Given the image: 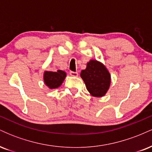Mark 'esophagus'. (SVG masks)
Returning <instances> with one entry per match:
<instances>
[{
    "instance_id": "esophagus-1",
    "label": "esophagus",
    "mask_w": 152,
    "mask_h": 152,
    "mask_svg": "<svg viewBox=\"0 0 152 152\" xmlns=\"http://www.w3.org/2000/svg\"><path fill=\"white\" fill-rule=\"evenodd\" d=\"M70 75L71 76H74V77H76L78 76V72H74V71H70Z\"/></svg>"
}]
</instances>
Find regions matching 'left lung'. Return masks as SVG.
Returning a JSON list of instances; mask_svg holds the SVG:
<instances>
[{"label": "left lung", "mask_w": 152, "mask_h": 152, "mask_svg": "<svg viewBox=\"0 0 152 152\" xmlns=\"http://www.w3.org/2000/svg\"><path fill=\"white\" fill-rule=\"evenodd\" d=\"M81 77L88 92L96 97L105 95L111 83V76L106 68L95 60H91L87 64L86 69L81 71Z\"/></svg>", "instance_id": "8db88e82"}]
</instances>
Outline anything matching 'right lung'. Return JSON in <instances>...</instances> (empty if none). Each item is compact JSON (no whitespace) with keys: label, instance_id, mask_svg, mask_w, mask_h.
<instances>
[{"label":"right lung","instance_id":"1","mask_svg":"<svg viewBox=\"0 0 152 152\" xmlns=\"http://www.w3.org/2000/svg\"><path fill=\"white\" fill-rule=\"evenodd\" d=\"M66 74L64 71L58 70L56 72L53 71H45L43 80L45 83L48 88H58L62 84Z\"/></svg>","mask_w":152,"mask_h":152}]
</instances>
